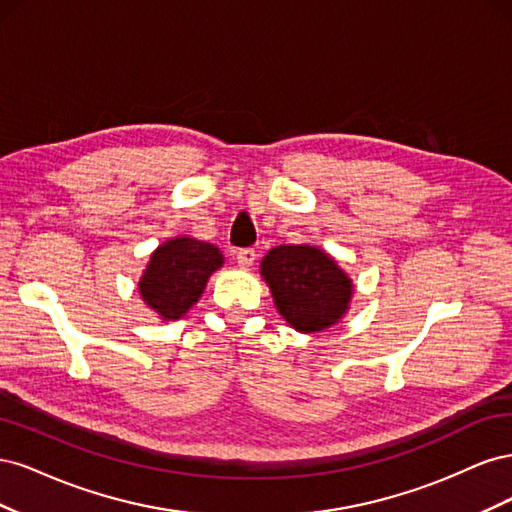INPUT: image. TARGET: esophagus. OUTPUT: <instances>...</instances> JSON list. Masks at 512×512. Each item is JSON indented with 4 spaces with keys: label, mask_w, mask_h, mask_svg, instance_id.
Wrapping results in <instances>:
<instances>
[{
    "label": "esophagus",
    "mask_w": 512,
    "mask_h": 512,
    "mask_svg": "<svg viewBox=\"0 0 512 512\" xmlns=\"http://www.w3.org/2000/svg\"><path fill=\"white\" fill-rule=\"evenodd\" d=\"M254 260H256V252L250 250V247H247V250L237 252V262H239V267H243V269H250L254 265Z\"/></svg>",
    "instance_id": "1"
}]
</instances>
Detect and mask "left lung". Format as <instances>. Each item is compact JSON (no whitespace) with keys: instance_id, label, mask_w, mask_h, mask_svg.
<instances>
[{"instance_id":"obj_1","label":"left lung","mask_w":512,"mask_h":512,"mask_svg":"<svg viewBox=\"0 0 512 512\" xmlns=\"http://www.w3.org/2000/svg\"><path fill=\"white\" fill-rule=\"evenodd\" d=\"M277 314L294 331L322 333L342 320L354 294L350 275L316 245H277L260 260Z\"/></svg>"}]
</instances>
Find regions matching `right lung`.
Returning <instances> with one entry per match:
<instances>
[{"label": "right lung", "instance_id": "obj_1", "mask_svg": "<svg viewBox=\"0 0 512 512\" xmlns=\"http://www.w3.org/2000/svg\"><path fill=\"white\" fill-rule=\"evenodd\" d=\"M222 265L220 247L179 235L151 252L138 292L160 320H179L203 297L209 277Z\"/></svg>", "mask_w": 512, "mask_h": 512}]
</instances>
